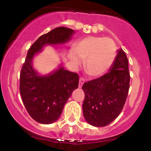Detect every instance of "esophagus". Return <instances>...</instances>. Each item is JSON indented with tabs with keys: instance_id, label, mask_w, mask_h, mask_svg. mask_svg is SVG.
Listing matches in <instances>:
<instances>
[{
	"instance_id": "obj_1",
	"label": "esophagus",
	"mask_w": 151,
	"mask_h": 151,
	"mask_svg": "<svg viewBox=\"0 0 151 151\" xmlns=\"http://www.w3.org/2000/svg\"><path fill=\"white\" fill-rule=\"evenodd\" d=\"M84 82H85L84 79H83L82 77H81L80 79H79V88H81V86H82Z\"/></svg>"
}]
</instances>
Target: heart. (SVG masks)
<instances>
[{"instance_id": "1", "label": "heart", "mask_w": 151, "mask_h": 151, "mask_svg": "<svg viewBox=\"0 0 151 151\" xmlns=\"http://www.w3.org/2000/svg\"><path fill=\"white\" fill-rule=\"evenodd\" d=\"M116 44L109 37L89 36L75 43L68 58L74 66H79L84 60L86 72L93 77H99L110 68L116 57Z\"/></svg>"}]
</instances>
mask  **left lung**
<instances>
[{"instance_id": "obj_1", "label": "left lung", "mask_w": 151, "mask_h": 151, "mask_svg": "<svg viewBox=\"0 0 151 151\" xmlns=\"http://www.w3.org/2000/svg\"><path fill=\"white\" fill-rule=\"evenodd\" d=\"M109 72L85 82L82 89L85 98L83 115L88 124L96 127L109 125L122 111L129 89V62L120 48Z\"/></svg>"}]
</instances>
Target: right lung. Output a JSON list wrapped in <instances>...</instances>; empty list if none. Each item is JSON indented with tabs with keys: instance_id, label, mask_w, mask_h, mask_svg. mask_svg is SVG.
Listing matches in <instances>:
<instances>
[{
	"instance_id": "obj_1",
	"label": "right lung",
	"mask_w": 151,
	"mask_h": 151,
	"mask_svg": "<svg viewBox=\"0 0 151 151\" xmlns=\"http://www.w3.org/2000/svg\"><path fill=\"white\" fill-rule=\"evenodd\" d=\"M75 31L59 27L42 35L30 47L20 76V92L27 112L40 124L55 122L72 91L77 89L79 76L65 70L62 65L50 73L41 75L32 65L34 57L45 46L58 45L70 40Z\"/></svg>"
}]
</instances>
